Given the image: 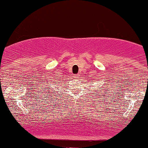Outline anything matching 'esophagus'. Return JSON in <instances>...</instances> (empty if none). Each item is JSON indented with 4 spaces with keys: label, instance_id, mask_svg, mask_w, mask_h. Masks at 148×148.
I'll return each mask as SVG.
<instances>
[{
    "label": "esophagus",
    "instance_id": "esophagus-1",
    "mask_svg": "<svg viewBox=\"0 0 148 148\" xmlns=\"http://www.w3.org/2000/svg\"><path fill=\"white\" fill-rule=\"evenodd\" d=\"M78 77V75H76L75 77Z\"/></svg>",
    "mask_w": 148,
    "mask_h": 148
}]
</instances>
